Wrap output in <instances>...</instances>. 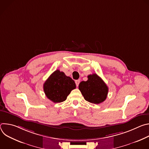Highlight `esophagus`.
I'll return each instance as SVG.
<instances>
[{
	"instance_id": "esophagus-1",
	"label": "esophagus",
	"mask_w": 149,
	"mask_h": 149,
	"mask_svg": "<svg viewBox=\"0 0 149 149\" xmlns=\"http://www.w3.org/2000/svg\"><path fill=\"white\" fill-rule=\"evenodd\" d=\"M79 82H80V81H79V80H76V81H75V84H76L77 87H78Z\"/></svg>"
}]
</instances>
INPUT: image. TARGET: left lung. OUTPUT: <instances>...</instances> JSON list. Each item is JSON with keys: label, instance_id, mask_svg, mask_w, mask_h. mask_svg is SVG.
Returning a JSON list of instances; mask_svg holds the SVG:
<instances>
[{"label": "left lung", "instance_id": "8db88e82", "mask_svg": "<svg viewBox=\"0 0 149 149\" xmlns=\"http://www.w3.org/2000/svg\"><path fill=\"white\" fill-rule=\"evenodd\" d=\"M78 88L85 100L95 104L104 101L109 91L107 85L96 74L89 75L88 80L81 81Z\"/></svg>", "mask_w": 149, "mask_h": 149}]
</instances>
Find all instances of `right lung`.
Wrapping results in <instances>:
<instances>
[{
    "label": "right lung",
    "mask_w": 149,
    "mask_h": 149,
    "mask_svg": "<svg viewBox=\"0 0 149 149\" xmlns=\"http://www.w3.org/2000/svg\"><path fill=\"white\" fill-rule=\"evenodd\" d=\"M75 88L74 81L58 70L54 71L44 84V91L47 97L55 103L64 101Z\"/></svg>",
    "instance_id": "obj_1"
}]
</instances>
